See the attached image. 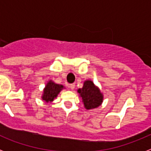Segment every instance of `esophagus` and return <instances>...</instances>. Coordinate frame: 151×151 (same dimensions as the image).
<instances>
[{"label":"esophagus","instance_id":"34e87169","mask_svg":"<svg viewBox=\"0 0 151 151\" xmlns=\"http://www.w3.org/2000/svg\"><path fill=\"white\" fill-rule=\"evenodd\" d=\"M75 87H76V85H75V84H70V85H69V88H70L72 90H73V89L75 88Z\"/></svg>","mask_w":151,"mask_h":151}]
</instances>
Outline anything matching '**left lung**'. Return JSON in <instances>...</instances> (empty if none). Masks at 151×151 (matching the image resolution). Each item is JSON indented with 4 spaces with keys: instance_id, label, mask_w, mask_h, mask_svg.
Masks as SVG:
<instances>
[{
    "instance_id": "left-lung-1",
    "label": "left lung",
    "mask_w": 151,
    "mask_h": 151,
    "mask_svg": "<svg viewBox=\"0 0 151 151\" xmlns=\"http://www.w3.org/2000/svg\"><path fill=\"white\" fill-rule=\"evenodd\" d=\"M78 92L82 97L84 106L87 110L98 107L102 104L103 94L92 81H85L82 88L78 89Z\"/></svg>"
}]
</instances>
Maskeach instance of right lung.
Wrapping results in <instances>:
<instances>
[{
    "instance_id": "add662e5",
    "label": "right lung",
    "mask_w": 151,
    "mask_h": 151,
    "mask_svg": "<svg viewBox=\"0 0 151 151\" xmlns=\"http://www.w3.org/2000/svg\"><path fill=\"white\" fill-rule=\"evenodd\" d=\"M63 88V86L62 85H58L52 81H50L47 84L46 87L44 89L42 99L47 103L51 102L54 101L55 97H57V96Z\"/></svg>"
}]
</instances>
